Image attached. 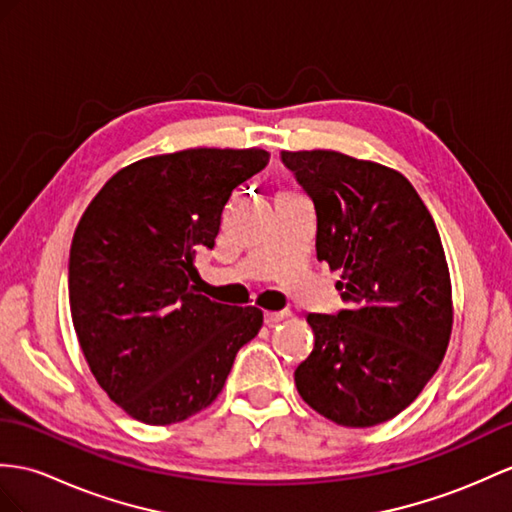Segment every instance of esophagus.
I'll return each mask as SVG.
<instances>
[{
	"label": "esophagus",
	"mask_w": 512,
	"mask_h": 512,
	"mask_svg": "<svg viewBox=\"0 0 512 512\" xmlns=\"http://www.w3.org/2000/svg\"><path fill=\"white\" fill-rule=\"evenodd\" d=\"M286 317H289V310H280V313H265V323L267 326H273V323L284 321Z\"/></svg>",
	"instance_id": "esophagus-1"
}]
</instances>
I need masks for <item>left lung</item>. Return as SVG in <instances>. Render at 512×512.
I'll return each instance as SVG.
<instances>
[{
  "label": "left lung",
  "mask_w": 512,
  "mask_h": 512,
  "mask_svg": "<svg viewBox=\"0 0 512 512\" xmlns=\"http://www.w3.org/2000/svg\"><path fill=\"white\" fill-rule=\"evenodd\" d=\"M317 213V258L341 269L350 306L308 315L315 347L295 369L302 400L347 428L389 421L439 369L452 282L439 230L400 171L330 149L282 152Z\"/></svg>",
  "instance_id": "left-lung-1"
}]
</instances>
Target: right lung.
Returning <instances> with one entry per match:
<instances>
[{
  "label": "right lung",
  "mask_w": 512,
  "mask_h": 512,
  "mask_svg": "<svg viewBox=\"0 0 512 512\" xmlns=\"http://www.w3.org/2000/svg\"><path fill=\"white\" fill-rule=\"evenodd\" d=\"M265 149L197 147L132 162L95 195L69 252V304L97 384L134 419L169 426L217 400L263 310L197 291L223 206Z\"/></svg>",
  "instance_id": "obj_1"
}]
</instances>
